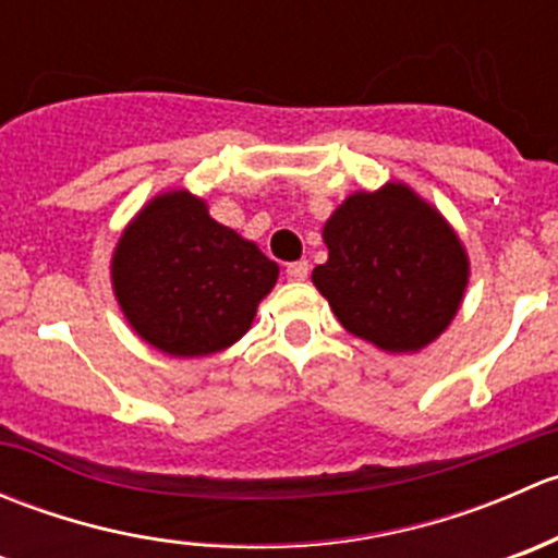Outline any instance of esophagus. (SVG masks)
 <instances>
[{"label":"esophagus","mask_w":558,"mask_h":558,"mask_svg":"<svg viewBox=\"0 0 558 558\" xmlns=\"http://www.w3.org/2000/svg\"><path fill=\"white\" fill-rule=\"evenodd\" d=\"M307 275H311V264L307 262H291L289 267H286V278L289 280H307Z\"/></svg>","instance_id":"1"}]
</instances>
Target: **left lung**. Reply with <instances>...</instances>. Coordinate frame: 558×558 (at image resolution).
I'll return each mask as SVG.
<instances>
[{
  "mask_svg": "<svg viewBox=\"0 0 558 558\" xmlns=\"http://www.w3.org/2000/svg\"><path fill=\"white\" fill-rule=\"evenodd\" d=\"M313 283L351 335L413 353L448 329L470 262L446 218L402 183L351 194L326 221Z\"/></svg>",
  "mask_w": 558,
  "mask_h": 558,
  "instance_id": "obj_1",
  "label": "left lung"
}]
</instances>
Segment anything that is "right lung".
<instances>
[{"mask_svg": "<svg viewBox=\"0 0 558 558\" xmlns=\"http://www.w3.org/2000/svg\"><path fill=\"white\" fill-rule=\"evenodd\" d=\"M110 272L132 329L170 356L194 359L223 351L251 329L280 269L180 189L137 213Z\"/></svg>", "mask_w": 558, "mask_h": 558, "instance_id": "right-lung-1", "label": "right lung"}]
</instances>
